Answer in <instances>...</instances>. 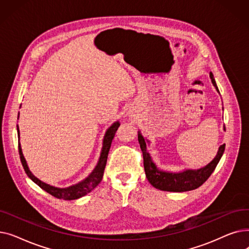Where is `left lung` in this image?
<instances>
[{"label": "left lung", "mask_w": 249, "mask_h": 249, "mask_svg": "<svg viewBox=\"0 0 249 249\" xmlns=\"http://www.w3.org/2000/svg\"><path fill=\"white\" fill-rule=\"evenodd\" d=\"M210 77L213 85L219 91L212 72H210ZM138 141L142 150L143 164H144V171L148 181L154 188L166 192H187L201 187L215 171L225 150V144L221 145L216 158L210 163L200 169H188V171L178 174L165 173L160 171L152 162L149 153L146 151L145 140L140 133H138Z\"/></svg>", "instance_id": "left-lung-1"}]
</instances>
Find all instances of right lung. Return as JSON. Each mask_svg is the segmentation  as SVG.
<instances>
[{
	"mask_svg": "<svg viewBox=\"0 0 249 249\" xmlns=\"http://www.w3.org/2000/svg\"><path fill=\"white\" fill-rule=\"evenodd\" d=\"M19 117V116H18ZM120 126L119 122H115L106 132V135H105L104 141H103V149L101 152V156L99 162L96 166V168L93 171L85 180H83L80 184H77L75 186H71L70 188L67 189H58V188H54L52 186H49L45 182L41 181L40 179H38L36 177H34L32 175V173L29 171L28 165L26 163V160L23 156L22 153V149L20 146V143L18 142V148H19V154H20V160L22 162V165L24 167L25 173L27 174V176L37 184L39 187H40L42 190H44L45 192H47L48 194L52 195L53 197L57 198V199H63V200H75L81 197H84L85 195L89 194V192L93 191L99 184L101 182L102 178H103V175H104V171H105V166H106L107 163V159H108V153L112 144V140L115 136V133L117 131L118 127ZM18 129V136H19V128Z\"/></svg>",
	"mask_w": 249,
	"mask_h": 249,
	"instance_id": "add662e5",
	"label": "right lung"
}]
</instances>
